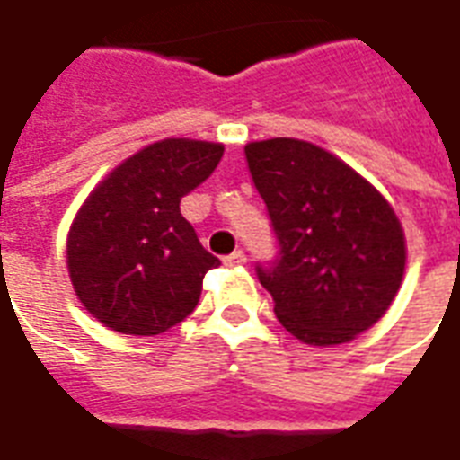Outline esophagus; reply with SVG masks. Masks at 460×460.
Here are the masks:
<instances>
[{
	"mask_svg": "<svg viewBox=\"0 0 460 460\" xmlns=\"http://www.w3.org/2000/svg\"><path fill=\"white\" fill-rule=\"evenodd\" d=\"M224 263H226V266H243V263H246V253H243V251H234L231 256L224 259Z\"/></svg>",
	"mask_w": 460,
	"mask_h": 460,
	"instance_id": "esophagus-1",
	"label": "esophagus"
}]
</instances>
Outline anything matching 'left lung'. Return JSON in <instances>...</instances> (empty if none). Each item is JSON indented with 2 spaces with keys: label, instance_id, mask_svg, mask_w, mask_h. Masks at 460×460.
Wrapping results in <instances>:
<instances>
[{
  "label": "left lung",
  "instance_id": "left-lung-1",
  "mask_svg": "<svg viewBox=\"0 0 460 460\" xmlns=\"http://www.w3.org/2000/svg\"><path fill=\"white\" fill-rule=\"evenodd\" d=\"M243 152L279 239V256L256 266L276 318L305 345L349 342L385 315L404 279L394 209L313 142L273 137Z\"/></svg>",
  "mask_w": 460,
  "mask_h": 460
}]
</instances>
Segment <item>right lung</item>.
<instances>
[{"label": "right lung", "mask_w": 460, "mask_h": 460, "mask_svg": "<svg viewBox=\"0 0 460 460\" xmlns=\"http://www.w3.org/2000/svg\"><path fill=\"white\" fill-rule=\"evenodd\" d=\"M224 145L167 137L118 164L75 214L68 273L78 300L105 328L160 335L197 308L219 266L180 211L184 194L217 170Z\"/></svg>", "instance_id": "obj_1"}]
</instances>
